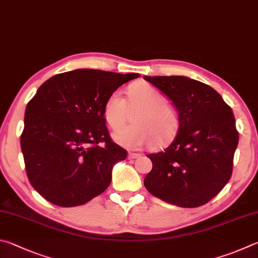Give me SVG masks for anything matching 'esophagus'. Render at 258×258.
<instances>
[{
    "instance_id": "34e87169",
    "label": "esophagus",
    "mask_w": 258,
    "mask_h": 258,
    "mask_svg": "<svg viewBox=\"0 0 258 258\" xmlns=\"http://www.w3.org/2000/svg\"><path fill=\"white\" fill-rule=\"evenodd\" d=\"M137 157H139L138 153H128V159L129 160H135V159H137Z\"/></svg>"
}]
</instances>
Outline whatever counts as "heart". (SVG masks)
<instances>
[{"instance_id": "obj_1", "label": "heart", "mask_w": 258, "mask_h": 258, "mask_svg": "<svg viewBox=\"0 0 258 258\" xmlns=\"http://www.w3.org/2000/svg\"><path fill=\"white\" fill-rule=\"evenodd\" d=\"M134 124L121 126L112 137L119 145L138 148L154 141L156 145L170 142L179 129L178 114L166 104V98L159 90L146 84L132 86L128 99L116 90L108 96L104 105V117L112 128L120 126L135 111Z\"/></svg>"}]
</instances>
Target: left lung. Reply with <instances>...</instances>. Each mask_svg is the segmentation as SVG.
Here are the masks:
<instances>
[{
	"label": "left lung",
	"instance_id": "1",
	"mask_svg": "<svg viewBox=\"0 0 258 258\" xmlns=\"http://www.w3.org/2000/svg\"><path fill=\"white\" fill-rule=\"evenodd\" d=\"M178 112L179 129L163 151L148 154L153 168L144 184L178 207H198L215 197L232 173L239 142L231 107L209 85L184 76H144Z\"/></svg>",
	"mask_w": 258,
	"mask_h": 258
}]
</instances>
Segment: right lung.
<instances>
[{
  "mask_svg": "<svg viewBox=\"0 0 258 258\" xmlns=\"http://www.w3.org/2000/svg\"><path fill=\"white\" fill-rule=\"evenodd\" d=\"M138 74L77 69L51 77L27 104L21 151L29 182L54 205H84L110 186L126 151L108 136L104 105ZM102 142L103 146H99Z\"/></svg>",
  "mask_w": 258,
  "mask_h": 258,
  "instance_id": "obj_1",
  "label": "right lung"
}]
</instances>
